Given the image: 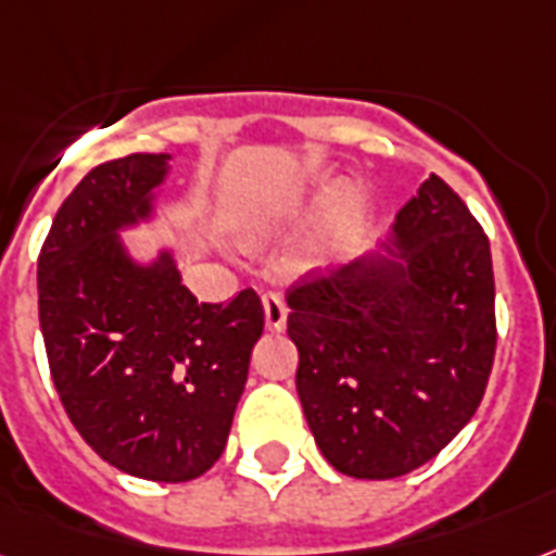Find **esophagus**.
I'll return each mask as SVG.
<instances>
[{
    "instance_id": "1",
    "label": "esophagus",
    "mask_w": 556,
    "mask_h": 556,
    "mask_svg": "<svg viewBox=\"0 0 556 556\" xmlns=\"http://www.w3.org/2000/svg\"><path fill=\"white\" fill-rule=\"evenodd\" d=\"M262 308H265V324H268L270 332H282L288 320L286 300L279 294H265L262 296Z\"/></svg>"
}]
</instances>
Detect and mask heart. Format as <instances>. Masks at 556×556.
Wrapping results in <instances>:
<instances>
[{
    "label": "heart",
    "mask_w": 556,
    "mask_h": 556,
    "mask_svg": "<svg viewBox=\"0 0 556 556\" xmlns=\"http://www.w3.org/2000/svg\"><path fill=\"white\" fill-rule=\"evenodd\" d=\"M326 194L324 192H306V194H296V198H288L286 203H279L277 210H268L256 215V218H250V222L241 224V232L253 241H265L270 236H277L286 227H294V224L306 222L308 215L324 203ZM334 256V244L332 239H312L306 241L303 248L296 250V268L300 270H320L324 265H329V260Z\"/></svg>",
    "instance_id": "obj_1"
}]
</instances>
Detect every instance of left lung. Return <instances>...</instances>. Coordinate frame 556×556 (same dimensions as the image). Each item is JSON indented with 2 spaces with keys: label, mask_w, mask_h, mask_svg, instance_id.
<instances>
[{
  "label": "left lung",
  "mask_w": 556,
  "mask_h": 556,
  "mask_svg": "<svg viewBox=\"0 0 556 556\" xmlns=\"http://www.w3.org/2000/svg\"><path fill=\"white\" fill-rule=\"evenodd\" d=\"M296 396L317 448L350 478L429 464L481 405L495 355L493 256L438 175L379 248L288 294Z\"/></svg>",
  "instance_id": "1"
}]
</instances>
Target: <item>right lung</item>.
Returning a JSON list of instances; mask_svg holds the SVG:
<instances>
[{"instance_id":"add662e5","label":"right lung","mask_w":556,"mask_h":556,"mask_svg":"<svg viewBox=\"0 0 556 556\" xmlns=\"http://www.w3.org/2000/svg\"><path fill=\"white\" fill-rule=\"evenodd\" d=\"M172 154L92 168L63 201L37 262L40 329L63 408L122 472L180 484L222 457L265 315L256 291L198 303L177 250L122 236L160 218Z\"/></svg>"}]
</instances>
